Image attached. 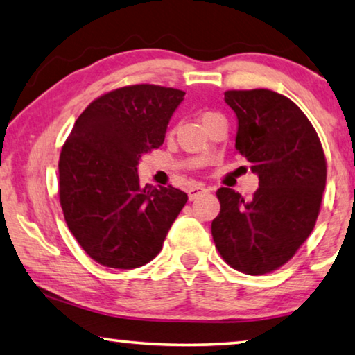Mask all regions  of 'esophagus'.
<instances>
[{
    "mask_svg": "<svg viewBox=\"0 0 355 355\" xmlns=\"http://www.w3.org/2000/svg\"><path fill=\"white\" fill-rule=\"evenodd\" d=\"M207 191H209V188L202 187V184H194V187L188 189V198H189V200H194L196 198H199L200 194H204Z\"/></svg>",
    "mask_w": 355,
    "mask_h": 355,
    "instance_id": "1",
    "label": "esophagus"
}]
</instances>
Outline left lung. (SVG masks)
I'll return each instance as SVG.
<instances>
[{
	"label": "left lung",
	"instance_id": "1",
	"mask_svg": "<svg viewBox=\"0 0 355 355\" xmlns=\"http://www.w3.org/2000/svg\"><path fill=\"white\" fill-rule=\"evenodd\" d=\"M225 102L237 116L236 151L250 162L260 188L250 200L220 188L211 236L231 268L261 276L287 263L313 232L327 161L313 124L285 95L226 91Z\"/></svg>",
	"mask_w": 355,
	"mask_h": 355
}]
</instances>
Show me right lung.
Returning a JSON list of instances; mask_svg holds the SVG:
<instances>
[{
	"label": "right lung",
	"instance_id": "add662e5",
	"mask_svg": "<svg viewBox=\"0 0 355 355\" xmlns=\"http://www.w3.org/2000/svg\"><path fill=\"white\" fill-rule=\"evenodd\" d=\"M184 92L135 84L100 95L76 119L59 159V196L71 234L94 261L134 269L161 252L187 204L173 187H141V155L164 144Z\"/></svg>",
	"mask_w": 355,
	"mask_h": 355
}]
</instances>
